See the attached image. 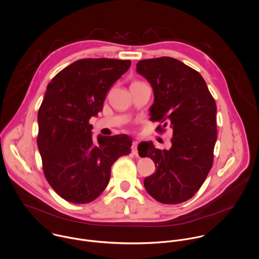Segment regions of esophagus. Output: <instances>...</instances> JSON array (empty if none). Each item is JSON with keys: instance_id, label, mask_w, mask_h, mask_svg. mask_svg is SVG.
I'll return each instance as SVG.
<instances>
[{"instance_id": "1", "label": "esophagus", "mask_w": 259, "mask_h": 259, "mask_svg": "<svg viewBox=\"0 0 259 259\" xmlns=\"http://www.w3.org/2000/svg\"><path fill=\"white\" fill-rule=\"evenodd\" d=\"M137 145H138V142H137V141H133V142H132L131 150H132V153H133L134 155H137V154H138V151H137Z\"/></svg>"}]
</instances>
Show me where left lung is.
Returning <instances> with one entry per match:
<instances>
[{
	"mask_svg": "<svg viewBox=\"0 0 259 259\" xmlns=\"http://www.w3.org/2000/svg\"><path fill=\"white\" fill-rule=\"evenodd\" d=\"M136 70L151 84L154 103L150 120L156 131L172 128L171 147L157 149L142 142L140 156L150 157L156 171L145 178L147 193L162 204L190 200L204 184L214 160L217 106L203 76L184 62L167 56L143 59Z\"/></svg>",
	"mask_w": 259,
	"mask_h": 259,
	"instance_id": "left-lung-1",
	"label": "left lung"
}]
</instances>
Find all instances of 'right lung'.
Returning <instances> with one entry per match:
<instances>
[{"label": "right lung", "instance_id": "add662e5", "mask_svg": "<svg viewBox=\"0 0 259 259\" xmlns=\"http://www.w3.org/2000/svg\"><path fill=\"white\" fill-rule=\"evenodd\" d=\"M130 65L131 60L79 59L47 85L37 115V145L48 184L67 202L97 199L109 184L112 164L131 152V137L99 135L95 140L89 123Z\"/></svg>", "mask_w": 259, "mask_h": 259}]
</instances>
